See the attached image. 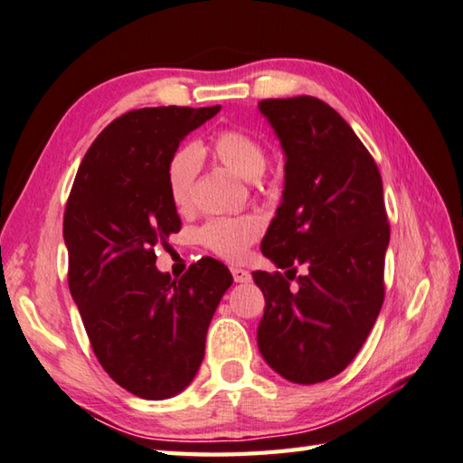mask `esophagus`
Segmentation results:
<instances>
[{"mask_svg":"<svg viewBox=\"0 0 463 463\" xmlns=\"http://www.w3.org/2000/svg\"><path fill=\"white\" fill-rule=\"evenodd\" d=\"M231 273L234 277V281L237 283H249L250 281V273L247 271V269H241V267H232Z\"/></svg>","mask_w":463,"mask_h":463,"instance_id":"34e87169","label":"esophagus"}]
</instances>
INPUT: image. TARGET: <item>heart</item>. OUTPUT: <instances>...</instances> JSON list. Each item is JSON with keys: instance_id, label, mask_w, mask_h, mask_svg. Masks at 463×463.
<instances>
[{"instance_id": "heart-1", "label": "heart", "mask_w": 463, "mask_h": 463, "mask_svg": "<svg viewBox=\"0 0 463 463\" xmlns=\"http://www.w3.org/2000/svg\"><path fill=\"white\" fill-rule=\"evenodd\" d=\"M210 151L224 167H229L232 174L245 180L253 182L265 172V146L242 129L221 131L210 144ZM198 165V151L194 147L178 149L167 164V194L180 213H188L194 206V180ZM260 229H263V224L255 214L214 218L203 226L200 241L218 257L226 260H241L247 255L249 247L257 241Z\"/></svg>"}]
</instances>
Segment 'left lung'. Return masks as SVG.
Segmentation results:
<instances>
[{
  "label": "left lung",
  "mask_w": 463,
  "mask_h": 463,
  "mask_svg": "<svg viewBox=\"0 0 463 463\" xmlns=\"http://www.w3.org/2000/svg\"><path fill=\"white\" fill-rule=\"evenodd\" d=\"M259 109L285 154L283 200L260 250L288 271L253 273L265 296L257 344L277 374L316 384L354 360L383 307L391 239L383 178L324 100L265 99ZM299 264L307 273L296 278Z\"/></svg>",
  "instance_id": "obj_1"
}]
</instances>
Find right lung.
<instances>
[{"label":"right lung","instance_id":"add662e5","mask_svg":"<svg viewBox=\"0 0 463 463\" xmlns=\"http://www.w3.org/2000/svg\"><path fill=\"white\" fill-rule=\"evenodd\" d=\"M216 107H151L115 119L92 141L64 210L69 288L92 352L141 399L182 392L204 358L206 332L232 275L203 259L180 279L157 271V245L180 231L167 164Z\"/></svg>","mask_w":463,"mask_h":463}]
</instances>
